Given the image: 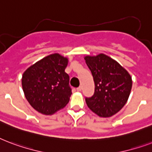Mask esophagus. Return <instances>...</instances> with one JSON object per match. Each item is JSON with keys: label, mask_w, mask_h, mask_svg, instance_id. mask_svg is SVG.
I'll use <instances>...</instances> for the list:
<instances>
[{"label": "esophagus", "mask_w": 152, "mask_h": 152, "mask_svg": "<svg viewBox=\"0 0 152 152\" xmlns=\"http://www.w3.org/2000/svg\"><path fill=\"white\" fill-rule=\"evenodd\" d=\"M82 87L79 86V87H77V90L78 91V92H80V91H82Z\"/></svg>", "instance_id": "obj_1"}]
</instances>
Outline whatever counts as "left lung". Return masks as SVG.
Masks as SVG:
<instances>
[{
    "label": "left lung",
    "mask_w": 152,
    "mask_h": 152,
    "mask_svg": "<svg viewBox=\"0 0 152 152\" xmlns=\"http://www.w3.org/2000/svg\"><path fill=\"white\" fill-rule=\"evenodd\" d=\"M85 60L95 84L94 95L86 97L87 105L99 116H113L129 99L132 86L131 76L116 61L104 54L88 55Z\"/></svg>",
    "instance_id": "left-lung-1"
}]
</instances>
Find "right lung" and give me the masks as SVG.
<instances>
[{
	"instance_id": "1",
	"label": "right lung",
	"mask_w": 152,
	"mask_h": 152,
	"mask_svg": "<svg viewBox=\"0 0 152 152\" xmlns=\"http://www.w3.org/2000/svg\"><path fill=\"white\" fill-rule=\"evenodd\" d=\"M68 58L59 54L43 58L22 76L26 99L36 111L51 115L67 104L71 95L70 77L65 72Z\"/></svg>"
}]
</instances>
